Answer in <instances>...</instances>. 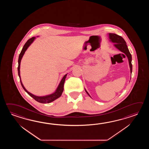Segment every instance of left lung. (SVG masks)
<instances>
[{"mask_svg":"<svg viewBox=\"0 0 149 149\" xmlns=\"http://www.w3.org/2000/svg\"><path fill=\"white\" fill-rule=\"evenodd\" d=\"M109 38L110 39V41L114 42L115 44L114 45V46L118 48L119 50H120L121 52H122L123 53H124L126 54L127 57H128L129 64H130V73L132 74V55L130 53V51L128 50V48L127 47L126 41L122 37H121L120 36L117 35V34L110 33H109ZM85 91L87 93V94L91 97V96L87 92L86 90Z\"/></svg>","mask_w":149,"mask_h":149,"instance_id":"1","label":"left lung"}]
</instances>
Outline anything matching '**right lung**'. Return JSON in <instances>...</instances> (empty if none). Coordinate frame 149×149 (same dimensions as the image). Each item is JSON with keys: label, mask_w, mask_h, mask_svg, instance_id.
Here are the masks:
<instances>
[{"label": "right lung", "mask_w": 149, "mask_h": 149, "mask_svg": "<svg viewBox=\"0 0 149 149\" xmlns=\"http://www.w3.org/2000/svg\"><path fill=\"white\" fill-rule=\"evenodd\" d=\"M35 37H33L29 39L26 42V43L24 45L22 49V51H21L20 54H19V60H18L19 65H18V67H17L18 74H19V76L20 82H21V85L22 86L23 88L24 89V90L29 95H30V96H31L33 98V99H35L36 101L38 102L39 103H49L50 102L54 101V100H55L56 99H57L59 97H60L61 95H62V92H63L64 83L65 80V78H66L67 74H66L65 75H64V76L63 77V78L61 80L60 83L59 85L58 86L56 91L53 94H51V95H47V96H35V95L32 94L31 93H29V92H28L26 90V89L24 88V86L23 85L22 82L21 81V77H20V71H19L20 63H21V59H22V58L23 56V55L24 54L25 51L27 49V48L29 47V46L31 45L32 42L35 40Z\"/></svg>", "instance_id": "1"}]
</instances>
